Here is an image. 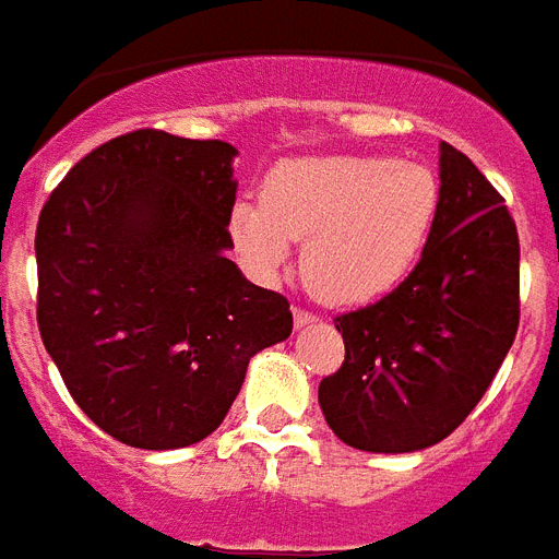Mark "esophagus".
<instances>
[{"mask_svg":"<svg viewBox=\"0 0 559 559\" xmlns=\"http://www.w3.org/2000/svg\"><path fill=\"white\" fill-rule=\"evenodd\" d=\"M314 320L317 317L311 314V311H306V308H294V325H297V329H306V325H311Z\"/></svg>","mask_w":559,"mask_h":559,"instance_id":"obj_1","label":"esophagus"}]
</instances>
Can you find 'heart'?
Masks as SVG:
<instances>
[{
  "mask_svg": "<svg viewBox=\"0 0 559 559\" xmlns=\"http://www.w3.org/2000/svg\"><path fill=\"white\" fill-rule=\"evenodd\" d=\"M436 173L392 155L300 158L276 167L265 202H236L230 234L262 274L306 242L302 271L329 302H369L390 294L421 259L439 222Z\"/></svg>",
  "mask_w": 559,
  "mask_h": 559,
  "instance_id": "heart-1",
  "label": "heart"
}]
</instances>
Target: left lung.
I'll list each match as a JSON object with an SVG mask.
<instances>
[{
  "label": "left lung",
  "mask_w": 559,
  "mask_h": 559,
  "mask_svg": "<svg viewBox=\"0 0 559 559\" xmlns=\"http://www.w3.org/2000/svg\"><path fill=\"white\" fill-rule=\"evenodd\" d=\"M441 210L421 259L378 302L334 317L346 360L320 381L349 448L413 453L473 413L520 329V236L506 199L441 144Z\"/></svg>",
  "instance_id": "1"
}]
</instances>
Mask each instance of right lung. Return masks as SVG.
<instances>
[{"instance_id": "right-lung-1", "label": "right lung", "mask_w": 559, "mask_h": 559, "mask_svg": "<svg viewBox=\"0 0 559 559\" xmlns=\"http://www.w3.org/2000/svg\"><path fill=\"white\" fill-rule=\"evenodd\" d=\"M234 155L225 141L138 129L80 158L39 213L46 352L80 409L129 448L207 439L248 360L294 329L283 294L225 257Z\"/></svg>"}]
</instances>
